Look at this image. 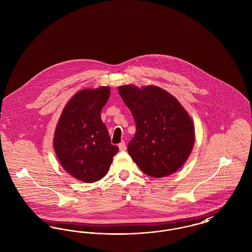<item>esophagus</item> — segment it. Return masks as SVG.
I'll return each mask as SVG.
<instances>
[{
    "mask_svg": "<svg viewBox=\"0 0 252 252\" xmlns=\"http://www.w3.org/2000/svg\"><path fill=\"white\" fill-rule=\"evenodd\" d=\"M119 148H120V150L122 151H124V150H126V143L123 141V142H121L120 144H119Z\"/></svg>",
    "mask_w": 252,
    "mask_h": 252,
    "instance_id": "34e87169",
    "label": "esophagus"
}]
</instances>
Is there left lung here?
Listing matches in <instances>:
<instances>
[{
  "instance_id": "left-lung-1",
  "label": "left lung",
  "mask_w": 252,
  "mask_h": 252,
  "mask_svg": "<svg viewBox=\"0 0 252 252\" xmlns=\"http://www.w3.org/2000/svg\"><path fill=\"white\" fill-rule=\"evenodd\" d=\"M131 111L136 133L127 144L132 159L153 178L169 176L180 169L194 143L192 120L179 101L156 86L118 88Z\"/></svg>"
}]
</instances>
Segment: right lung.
<instances>
[{"instance_id":"right-lung-1","label":"right lung","mask_w":252,"mask_h":252,"mask_svg":"<svg viewBox=\"0 0 252 252\" xmlns=\"http://www.w3.org/2000/svg\"><path fill=\"white\" fill-rule=\"evenodd\" d=\"M109 87L82 90L72 96L58 123L54 148L62 167L77 180L92 183L108 173L119 147L110 144L101 110Z\"/></svg>"}]
</instances>
